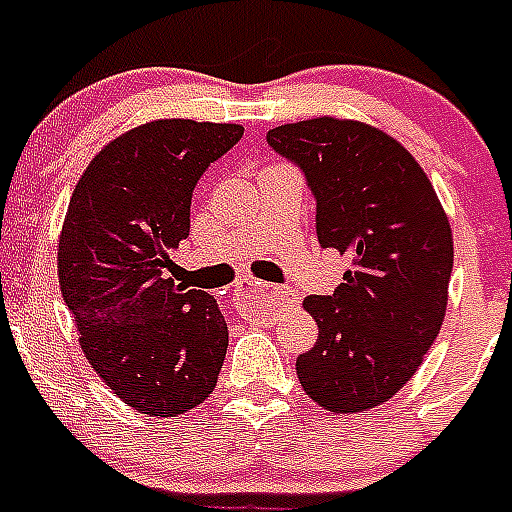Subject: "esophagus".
<instances>
[{
    "label": "esophagus",
    "instance_id": "obj_1",
    "mask_svg": "<svg viewBox=\"0 0 512 512\" xmlns=\"http://www.w3.org/2000/svg\"><path fill=\"white\" fill-rule=\"evenodd\" d=\"M235 295L238 297H271V300H282L284 292H279V287L269 282H259V279H246L235 287Z\"/></svg>",
    "mask_w": 512,
    "mask_h": 512
}]
</instances>
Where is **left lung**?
Returning a JSON list of instances; mask_svg holds the SVG:
<instances>
[{
  "instance_id": "1",
  "label": "left lung",
  "mask_w": 512,
  "mask_h": 512,
  "mask_svg": "<svg viewBox=\"0 0 512 512\" xmlns=\"http://www.w3.org/2000/svg\"><path fill=\"white\" fill-rule=\"evenodd\" d=\"M266 140L305 171L320 246L351 259L333 295L302 302L318 323V343L297 359L302 390L336 415L384 405L446 318V210L413 153L374 125L325 115L279 125Z\"/></svg>"
}]
</instances>
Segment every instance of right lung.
<instances>
[{
    "mask_svg": "<svg viewBox=\"0 0 512 512\" xmlns=\"http://www.w3.org/2000/svg\"><path fill=\"white\" fill-rule=\"evenodd\" d=\"M233 122L151 120L81 174L58 235V284L79 346L125 405L174 418L212 395L228 351L217 300L169 277L192 189L241 140Z\"/></svg>",
    "mask_w": 512,
    "mask_h": 512,
    "instance_id": "right-lung-1",
    "label": "right lung"
}]
</instances>
